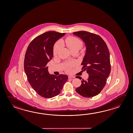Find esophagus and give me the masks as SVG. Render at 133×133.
Returning <instances> with one entry per match:
<instances>
[{"instance_id": "34e87169", "label": "esophagus", "mask_w": 133, "mask_h": 133, "mask_svg": "<svg viewBox=\"0 0 133 133\" xmlns=\"http://www.w3.org/2000/svg\"><path fill=\"white\" fill-rule=\"evenodd\" d=\"M69 78H75L74 76H69L68 77Z\"/></svg>"}]
</instances>
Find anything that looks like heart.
<instances>
[{
  "instance_id": "b5f03b06",
  "label": "heart",
  "mask_w": 133,
  "mask_h": 133,
  "mask_svg": "<svg viewBox=\"0 0 133 133\" xmlns=\"http://www.w3.org/2000/svg\"><path fill=\"white\" fill-rule=\"evenodd\" d=\"M64 42L66 45L68 46L70 50L71 51L73 50H80L83 45V41L79 38L74 37H69L65 39ZM62 48V42L58 41L56 43L54 46L53 54L54 55H56ZM66 71L69 72L70 71V66L68 65L66 69Z\"/></svg>"
}]
</instances>
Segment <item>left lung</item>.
Wrapping results in <instances>:
<instances>
[{
  "label": "left lung",
  "instance_id": "obj_1",
  "mask_svg": "<svg viewBox=\"0 0 133 133\" xmlns=\"http://www.w3.org/2000/svg\"><path fill=\"white\" fill-rule=\"evenodd\" d=\"M85 42L86 53L81 65L82 70L88 74L87 80H81L77 88V93L84 97H92L98 95L105 87L111 70L110 52L107 45L99 35L85 31L73 33ZM76 78L82 79L80 76Z\"/></svg>",
  "mask_w": 133,
  "mask_h": 133
}]
</instances>
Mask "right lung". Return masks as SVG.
<instances>
[{"label": "right lung", "instance_id": "obj_1", "mask_svg": "<svg viewBox=\"0 0 133 133\" xmlns=\"http://www.w3.org/2000/svg\"><path fill=\"white\" fill-rule=\"evenodd\" d=\"M65 33L50 31L33 39L25 53L24 68L28 81L33 89L44 98L58 95L63 89L68 76L50 75L48 63L53 57V46Z\"/></svg>", "mask_w": 133, "mask_h": 133}]
</instances>
